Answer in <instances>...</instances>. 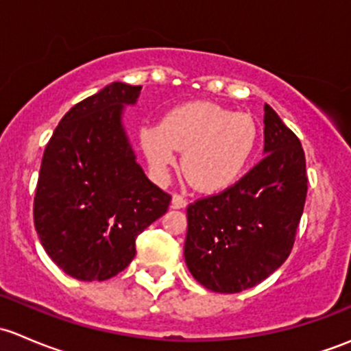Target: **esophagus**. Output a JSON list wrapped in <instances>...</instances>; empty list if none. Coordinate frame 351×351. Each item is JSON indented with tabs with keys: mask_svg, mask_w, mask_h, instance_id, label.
<instances>
[{
	"mask_svg": "<svg viewBox=\"0 0 351 351\" xmlns=\"http://www.w3.org/2000/svg\"><path fill=\"white\" fill-rule=\"evenodd\" d=\"M171 207L173 208H183L186 207V200L183 198L182 195H178V193H175V195L171 197Z\"/></svg>",
	"mask_w": 351,
	"mask_h": 351,
	"instance_id": "34e87169",
	"label": "esophagus"
}]
</instances>
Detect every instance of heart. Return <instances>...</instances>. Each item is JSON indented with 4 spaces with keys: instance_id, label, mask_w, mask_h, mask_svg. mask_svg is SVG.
<instances>
[{
    "instance_id": "obj_1",
    "label": "heart",
    "mask_w": 351,
    "mask_h": 351,
    "mask_svg": "<svg viewBox=\"0 0 351 351\" xmlns=\"http://www.w3.org/2000/svg\"><path fill=\"white\" fill-rule=\"evenodd\" d=\"M256 143L253 117L212 101L178 105L165 113L159 125L141 132V146L159 182L176 166V151H183V173L204 193L234 186L246 173Z\"/></svg>"
}]
</instances>
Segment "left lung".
Listing matches in <instances>:
<instances>
[{
    "mask_svg": "<svg viewBox=\"0 0 351 351\" xmlns=\"http://www.w3.org/2000/svg\"><path fill=\"white\" fill-rule=\"evenodd\" d=\"M265 158L234 186L186 208L185 263L212 292L236 293L289 258L307 193L306 156L295 134L265 105Z\"/></svg>",
    "mask_w": 351,
    "mask_h": 351,
    "instance_id": "left-lung-1",
    "label": "left lung"
}]
</instances>
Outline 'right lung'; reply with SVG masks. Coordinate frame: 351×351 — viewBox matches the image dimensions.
Instances as JSON below:
<instances>
[{
	"label": "right lung",
	"mask_w": 351,
	"mask_h": 351,
	"mask_svg": "<svg viewBox=\"0 0 351 351\" xmlns=\"http://www.w3.org/2000/svg\"><path fill=\"white\" fill-rule=\"evenodd\" d=\"M141 86L110 83L74 105L44 151L34 200L38 239L73 278L101 282L136 256V238L171 197L137 162L122 115Z\"/></svg>",
	"instance_id": "add662e5"
}]
</instances>
